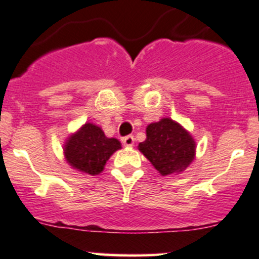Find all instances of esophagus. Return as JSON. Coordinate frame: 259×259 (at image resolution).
Instances as JSON below:
<instances>
[{
    "label": "esophagus",
    "instance_id": "esophagus-1",
    "mask_svg": "<svg viewBox=\"0 0 259 259\" xmlns=\"http://www.w3.org/2000/svg\"><path fill=\"white\" fill-rule=\"evenodd\" d=\"M134 142H135V138H134L133 135H127V136H125V138L123 139L124 146L132 147V146H134Z\"/></svg>",
    "mask_w": 259,
    "mask_h": 259
}]
</instances>
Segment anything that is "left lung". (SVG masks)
<instances>
[{
  "label": "left lung",
  "instance_id": "8db88e82",
  "mask_svg": "<svg viewBox=\"0 0 259 259\" xmlns=\"http://www.w3.org/2000/svg\"><path fill=\"white\" fill-rule=\"evenodd\" d=\"M139 150L162 175L180 173L195 157V141L177 121L163 118L146 129Z\"/></svg>",
  "mask_w": 259,
  "mask_h": 259
}]
</instances>
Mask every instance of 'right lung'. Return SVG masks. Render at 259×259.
<instances>
[{
  "instance_id": "add662e5",
  "label": "right lung",
  "mask_w": 259,
  "mask_h": 259,
  "mask_svg": "<svg viewBox=\"0 0 259 259\" xmlns=\"http://www.w3.org/2000/svg\"><path fill=\"white\" fill-rule=\"evenodd\" d=\"M119 148L120 142L117 139L107 138L101 127L86 123L68 140L64 154L67 162L74 169L96 175L103 170L109 157Z\"/></svg>"
}]
</instances>
